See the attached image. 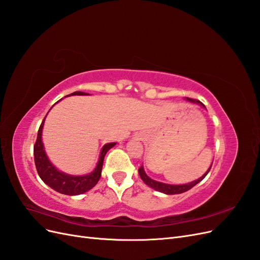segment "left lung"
Masks as SVG:
<instances>
[{"mask_svg": "<svg viewBox=\"0 0 260 260\" xmlns=\"http://www.w3.org/2000/svg\"><path fill=\"white\" fill-rule=\"evenodd\" d=\"M186 101L191 102V103H195V104H199L201 106H203L204 108H206L205 105H204L203 103H201L200 101H196V100H192V99H188L186 98ZM212 165V164H211ZM211 165L210 167L208 168V170L204 174L201 178H199L198 180L195 181H192V182L190 183H185V184H167V183H162V182H159V181H156V180H153L149 178L146 174H145V170L143 168V166H141L139 168V175L141 177V179L143 180V182L148 185L149 187L154 188L155 191H158L160 193H164V194H167V195H172V194H181V193H184L186 191L190 190V188H192L194 185H196L198 183H200L201 181L205 178L207 176V174L209 172L210 168H211Z\"/></svg>", "mask_w": 260, "mask_h": 260, "instance_id": "8db88e82", "label": "left lung"}]
</instances>
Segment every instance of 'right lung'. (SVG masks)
<instances>
[{"label":"right lung","instance_id":"right-lung-1","mask_svg":"<svg viewBox=\"0 0 260 260\" xmlns=\"http://www.w3.org/2000/svg\"><path fill=\"white\" fill-rule=\"evenodd\" d=\"M72 95H89V93L74 92L66 96H72ZM45 118H46V116H45ZM45 118L43 119L40 128H39L38 138L36 141V144L34 146L35 164H36L39 176H40V178L42 179V181L45 184H48L50 187L53 188V190H55L58 193H61V194L79 195V194H83L85 192H88L99 182V180L102 175V168H103L104 157L109 149L116 145V143L115 142L107 143L103 147H102L96 167L94 168V170L92 172H90V174L83 175V176L68 175V174H66V172H62L55 167L54 165L51 162V160L49 159L48 155H46V153H45L44 145L42 142V130H43Z\"/></svg>","mask_w":260,"mask_h":260}]
</instances>
